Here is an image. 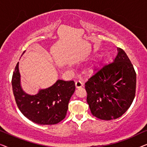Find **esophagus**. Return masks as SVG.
Instances as JSON below:
<instances>
[{"instance_id": "obj_1", "label": "esophagus", "mask_w": 147, "mask_h": 147, "mask_svg": "<svg viewBox=\"0 0 147 147\" xmlns=\"http://www.w3.org/2000/svg\"><path fill=\"white\" fill-rule=\"evenodd\" d=\"M76 85V88H77V89H78V88H82L83 87V83H82V82L80 81H77L76 82L75 84Z\"/></svg>"}]
</instances>
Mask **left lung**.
Listing matches in <instances>:
<instances>
[{"instance_id":"1","label":"left lung","mask_w":147,"mask_h":147,"mask_svg":"<svg viewBox=\"0 0 147 147\" xmlns=\"http://www.w3.org/2000/svg\"><path fill=\"white\" fill-rule=\"evenodd\" d=\"M111 63L100 66L86 82L87 102L92 115L116 119L130 108L135 96L136 75L125 51L117 48Z\"/></svg>"}]
</instances>
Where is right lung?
Returning a JSON list of instances; mask_svg holds the SVG:
<instances>
[{
    "label": "right lung",
    "instance_id": "right-lung-1",
    "mask_svg": "<svg viewBox=\"0 0 147 147\" xmlns=\"http://www.w3.org/2000/svg\"><path fill=\"white\" fill-rule=\"evenodd\" d=\"M12 88L21 113L41 125L57 124L65 118L68 104L76 90L74 81L58 80L50 87L39 90L35 95L28 94L22 88L19 62L13 71Z\"/></svg>",
    "mask_w": 147,
    "mask_h": 147
}]
</instances>
